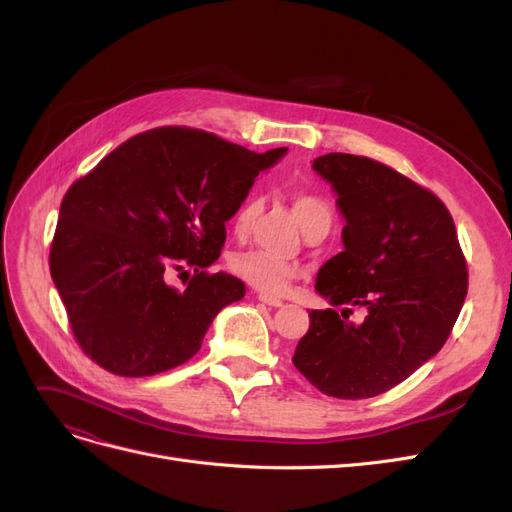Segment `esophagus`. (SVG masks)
I'll use <instances>...</instances> for the list:
<instances>
[{
  "instance_id": "obj_1",
  "label": "esophagus",
  "mask_w": 512,
  "mask_h": 512,
  "mask_svg": "<svg viewBox=\"0 0 512 512\" xmlns=\"http://www.w3.org/2000/svg\"><path fill=\"white\" fill-rule=\"evenodd\" d=\"M258 301H260V303H265V305H269V307H282V305H284V301H282V299L271 297V294H258Z\"/></svg>"
}]
</instances>
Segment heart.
<instances>
[{
    "label": "heart",
    "instance_id": "1",
    "mask_svg": "<svg viewBox=\"0 0 512 512\" xmlns=\"http://www.w3.org/2000/svg\"><path fill=\"white\" fill-rule=\"evenodd\" d=\"M262 209V198L252 192L243 198V203L237 207L235 215H232V230L237 237H245L250 232L252 224L256 222L258 213ZM294 211L299 215V222L303 230L318 218L331 215L329 205L312 192H294ZM230 273L239 277L245 284L252 288L265 292V294H284L290 284L301 275V267L297 262L277 260L269 254L262 252H241L230 256L228 260Z\"/></svg>",
    "mask_w": 512,
    "mask_h": 512
}]
</instances>
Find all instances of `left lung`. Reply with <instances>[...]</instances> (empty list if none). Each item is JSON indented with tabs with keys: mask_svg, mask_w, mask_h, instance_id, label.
<instances>
[{
	"mask_svg": "<svg viewBox=\"0 0 512 512\" xmlns=\"http://www.w3.org/2000/svg\"><path fill=\"white\" fill-rule=\"evenodd\" d=\"M314 170L337 192L344 252L318 271L333 307L309 312L292 363L324 395L376 397L446 344L468 294L466 256L442 200L391 166L327 153ZM352 306L364 307L361 323Z\"/></svg>",
	"mask_w": 512,
	"mask_h": 512,
	"instance_id": "left-lung-1",
	"label": "left lung"
}]
</instances>
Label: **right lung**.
<instances>
[{
    "instance_id": "obj_1",
    "label": "right lung",
    "mask_w": 512,
    "mask_h": 512,
    "mask_svg": "<svg viewBox=\"0 0 512 512\" xmlns=\"http://www.w3.org/2000/svg\"><path fill=\"white\" fill-rule=\"evenodd\" d=\"M286 147L254 153L205 130L136 134L76 179L59 207L51 277L91 361L117 376H156L190 361L245 284L209 273L226 222ZM192 266L186 288L167 275Z\"/></svg>"
}]
</instances>
